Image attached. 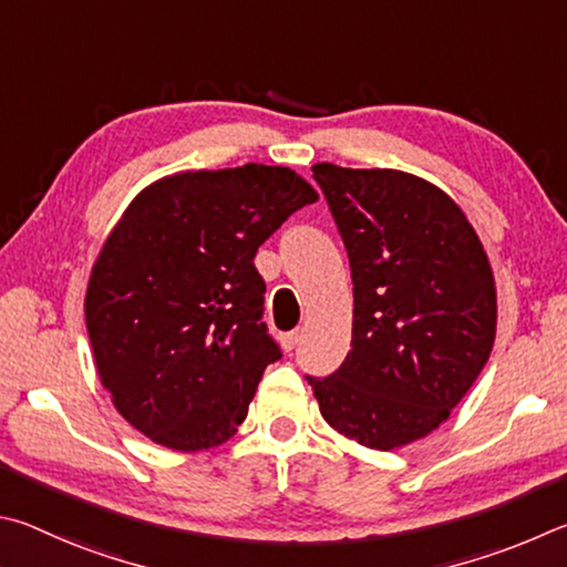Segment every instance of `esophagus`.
Instances as JSON below:
<instances>
[{
    "mask_svg": "<svg viewBox=\"0 0 567 567\" xmlns=\"http://www.w3.org/2000/svg\"><path fill=\"white\" fill-rule=\"evenodd\" d=\"M299 339H301V333H299V331L281 333V346H284V351H293V349H296V343H299Z\"/></svg>",
    "mask_w": 567,
    "mask_h": 567,
    "instance_id": "esophagus-1",
    "label": "esophagus"
}]
</instances>
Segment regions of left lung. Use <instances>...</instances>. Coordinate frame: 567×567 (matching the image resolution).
I'll return each mask as SVG.
<instances>
[{
  "label": "left lung",
  "mask_w": 567,
  "mask_h": 567,
  "mask_svg": "<svg viewBox=\"0 0 567 567\" xmlns=\"http://www.w3.org/2000/svg\"><path fill=\"white\" fill-rule=\"evenodd\" d=\"M353 278V336L331 375H306L323 419L375 451L439 429L488 361L495 286L468 218L393 168L316 164Z\"/></svg>",
  "instance_id": "obj_1"
}]
</instances>
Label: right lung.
<instances>
[{"instance_id":"add662e5","label":"right lung","mask_w":567,"mask_h":567,"mask_svg":"<svg viewBox=\"0 0 567 567\" xmlns=\"http://www.w3.org/2000/svg\"><path fill=\"white\" fill-rule=\"evenodd\" d=\"M316 198L291 168L244 164L166 176L128 204L84 313L99 379L136 431L174 451L234 435L281 359L256 251Z\"/></svg>"}]
</instances>
